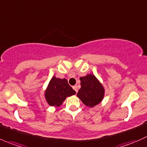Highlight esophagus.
Returning <instances> with one entry per match:
<instances>
[{"label":"esophagus","mask_w":147,"mask_h":147,"mask_svg":"<svg viewBox=\"0 0 147 147\" xmlns=\"http://www.w3.org/2000/svg\"><path fill=\"white\" fill-rule=\"evenodd\" d=\"M73 88H74V90H75L76 92V93L78 92V88H77L76 86H73Z\"/></svg>","instance_id":"esophagus-1"}]
</instances>
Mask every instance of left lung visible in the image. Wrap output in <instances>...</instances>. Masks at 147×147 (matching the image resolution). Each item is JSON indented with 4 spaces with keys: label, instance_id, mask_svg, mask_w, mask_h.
<instances>
[{
    "label": "left lung",
    "instance_id": "left-lung-1",
    "mask_svg": "<svg viewBox=\"0 0 147 147\" xmlns=\"http://www.w3.org/2000/svg\"><path fill=\"white\" fill-rule=\"evenodd\" d=\"M81 88L77 96L86 106L94 107L102 101L104 96V88L95 76L88 74L81 77Z\"/></svg>",
    "mask_w": 147,
    "mask_h": 147
}]
</instances>
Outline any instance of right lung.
Masks as SVG:
<instances>
[{"label":"right lung","instance_id":"right-lung-1","mask_svg":"<svg viewBox=\"0 0 147 147\" xmlns=\"http://www.w3.org/2000/svg\"><path fill=\"white\" fill-rule=\"evenodd\" d=\"M75 94L76 91L68 84L67 80L65 78L61 79L53 76L45 92V97L50 106L59 107L66 97L71 96Z\"/></svg>","mask_w":147,"mask_h":147}]
</instances>
